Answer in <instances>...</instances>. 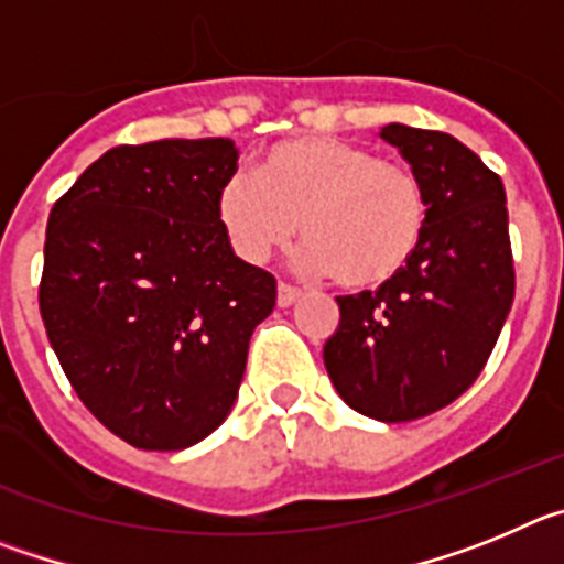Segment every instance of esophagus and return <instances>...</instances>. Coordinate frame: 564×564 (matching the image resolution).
<instances>
[{"label": "esophagus", "mask_w": 564, "mask_h": 564, "mask_svg": "<svg viewBox=\"0 0 564 564\" xmlns=\"http://www.w3.org/2000/svg\"><path fill=\"white\" fill-rule=\"evenodd\" d=\"M299 299H302V291H299V288L288 285V282H279V293H276V305L279 307L296 305Z\"/></svg>", "instance_id": "34e87169"}]
</instances>
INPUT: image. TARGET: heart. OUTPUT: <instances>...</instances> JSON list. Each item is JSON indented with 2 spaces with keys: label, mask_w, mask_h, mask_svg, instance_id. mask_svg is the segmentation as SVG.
<instances>
[{
  "label": "heart",
  "mask_w": 564,
  "mask_h": 564,
  "mask_svg": "<svg viewBox=\"0 0 564 564\" xmlns=\"http://www.w3.org/2000/svg\"><path fill=\"white\" fill-rule=\"evenodd\" d=\"M242 259L262 265L296 231L302 265L367 291L410 265L426 231V194L406 163L341 138H293L268 149L257 177H231L217 200Z\"/></svg>",
  "instance_id": "obj_1"
}]
</instances>
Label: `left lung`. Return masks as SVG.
Segmentation results:
<instances>
[{"mask_svg":"<svg viewBox=\"0 0 564 564\" xmlns=\"http://www.w3.org/2000/svg\"><path fill=\"white\" fill-rule=\"evenodd\" d=\"M421 177L426 231L395 279L338 296L325 367L344 403L383 423L417 421L477 381L514 302L506 188L457 138L390 123Z\"/></svg>","mask_w":564,"mask_h":564,"instance_id":"1","label":"left lung"}]
</instances>
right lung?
Instances as JSON below:
<instances>
[{
  "label": "right lung",
  "mask_w": 564,
  "mask_h": 564,
  "mask_svg": "<svg viewBox=\"0 0 564 564\" xmlns=\"http://www.w3.org/2000/svg\"><path fill=\"white\" fill-rule=\"evenodd\" d=\"M228 138L123 143L50 212L39 311L76 395L134 449L177 452L231 412L276 279L234 257Z\"/></svg>",
  "instance_id": "right-lung-1"
}]
</instances>
